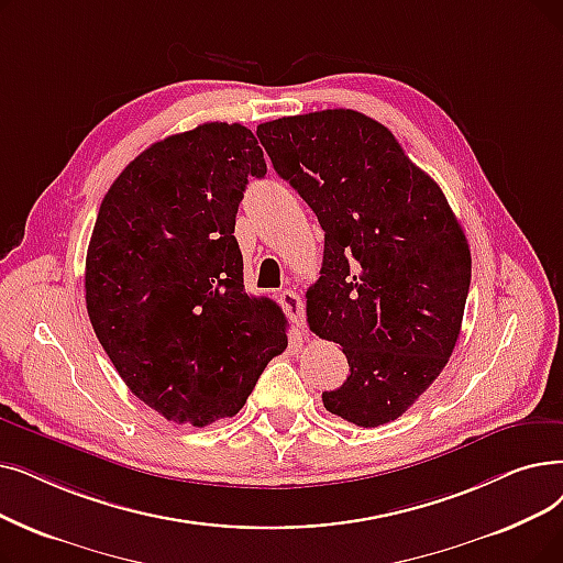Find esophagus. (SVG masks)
I'll return each mask as SVG.
<instances>
[{
  "instance_id": "34e87169",
  "label": "esophagus",
  "mask_w": 563,
  "mask_h": 563,
  "mask_svg": "<svg viewBox=\"0 0 563 563\" xmlns=\"http://www.w3.org/2000/svg\"><path fill=\"white\" fill-rule=\"evenodd\" d=\"M278 301H280V306H283V310H285V314L289 317V320L295 322L299 329H303L306 327V310H303L301 297L297 295V289L280 291Z\"/></svg>"
}]
</instances>
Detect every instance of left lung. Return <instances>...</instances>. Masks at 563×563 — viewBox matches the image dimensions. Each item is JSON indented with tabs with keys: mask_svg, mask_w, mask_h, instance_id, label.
<instances>
[{
	"mask_svg": "<svg viewBox=\"0 0 563 563\" xmlns=\"http://www.w3.org/2000/svg\"><path fill=\"white\" fill-rule=\"evenodd\" d=\"M276 173L324 230L322 276L306 291L310 331L333 340L350 377L324 407L358 428L396 421L455 347L472 253L442 188L379 121L356 110L257 126Z\"/></svg>",
	"mask_w": 563,
	"mask_h": 563,
	"instance_id": "8db88e82",
	"label": "left lung"
}]
</instances>
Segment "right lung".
Segmentation results:
<instances>
[{"label": "right lung", "instance_id": "right-lung-1", "mask_svg": "<svg viewBox=\"0 0 563 563\" xmlns=\"http://www.w3.org/2000/svg\"><path fill=\"white\" fill-rule=\"evenodd\" d=\"M264 175L255 135L211 121L144 150L96 216L91 327L133 396L167 421L234 417L287 347L283 310L243 289L234 239L243 190Z\"/></svg>", "mask_w": 563, "mask_h": 563}]
</instances>
